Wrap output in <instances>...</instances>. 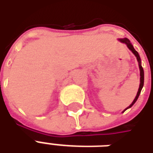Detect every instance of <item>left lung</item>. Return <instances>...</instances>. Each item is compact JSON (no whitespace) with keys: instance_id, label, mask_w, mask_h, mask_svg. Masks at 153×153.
<instances>
[{"instance_id":"1","label":"left lung","mask_w":153,"mask_h":153,"mask_svg":"<svg viewBox=\"0 0 153 153\" xmlns=\"http://www.w3.org/2000/svg\"><path fill=\"white\" fill-rule=\"evenodd\" d=\"M119 41H120V42H123V43L126 44L128 49L131 51L134 54V56H136V58H137V60H138V66H139V70H140V84H139V88H138V93H137V95H136V97H135L134 100L133 101V102H132L131 104H130V105H129V106H128V107L124 111H123V112H125L126 110L128 109V108H130V107H131V106H133L135 102H136V101L138 100V97H139V94H140V93H141L142 88H143V83H144V72H143V67H142L141 65V59H140V56H139V55H138V51H135V49L134 48V47H133V45L130 43L129 40H128V38H120Z\"/></svg>"}]
</instances>
